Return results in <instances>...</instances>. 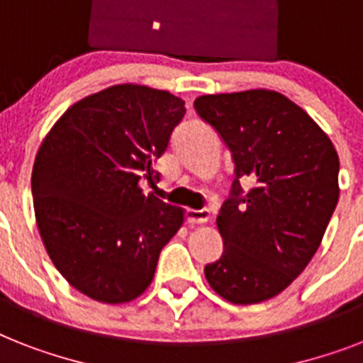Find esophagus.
I'll list each match as a JSON object with an SVG mask.
<instances>
[{"mask_svg": "<svg viewBox=\"0 0 363 363\" xmlns=\"http://www.w3.org/2000/svg\"><path fill=\"white\" fill-rule=\"evenodd\" d=\"M186 222L188 223H205L211 220V212L207 211V208H201V211H196V208H186Z\"/></svg>", "mask_w": 363, "mask_h": 363, "instance_id": "esophagus-1", "label": "esophagus"}]
</instances>
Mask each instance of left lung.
Segmentation results:
<instances>
[{
    "instance_id": "8db88e82",
    "label": "left lung",
    "mask_w": 363,
    "mask_h": 363,
    "mask_svg": "<svg viewBox=\"0 0 363 363\" xmlns=\"http://www.w3.org/2000/svg\"><path fill=\"white\" fill-rule=\"evenodd\" d=\"M194 106L231 149L237 175L216 218L223 253L205 278L228 302L259 304L293 284L319 250L340 199V156L278 91L203 95ZM244 182L252 184L246 192Z\"/></svg>"
}]
</instances>
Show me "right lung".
Listing matches in <instances>:
<instances>
[{
  "instance_id": "right-lung-1",
  "label": "right lung",
  "mask_w": 363,
  "mask_h": 363,
  "mask_svg": "<svg viewBox=\"0 0 363 363\" xmlns=\"http://www.w3.org/2000/svg\"><path fill=\"white\" fill-rule=\"evenodd\" d=\"M184 100L117 84L70 106L38 147L31 173L37 228L52 263L85 296L125 304L147 291L184 208L145 196L184 117ZM158 179V177H156Z\"/></svg>"
}]
</instances>
